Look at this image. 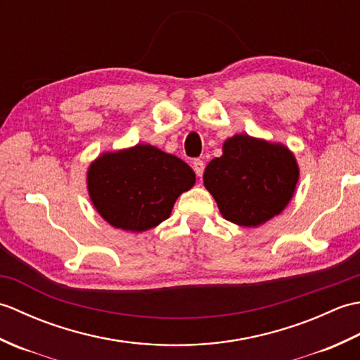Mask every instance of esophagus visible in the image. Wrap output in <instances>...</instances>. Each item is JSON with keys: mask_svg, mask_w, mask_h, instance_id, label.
I'll return each mask as SVG.
<instances>
[{"mask_svg": "<svg viewBox=\"0 0 360 360\" xmlns=\"http://www.w3.org/2000/svg\"><path fill=\"white\" fill-rule=\"evenodd\" d=\"M192 165H193V170H195V173H196V176H202V173H204V168H205V164H204V160H201V159H195L193 162H192Z\"/></svg>", "mask_w": 360, "mask_h": 360, "instance_id": "esophagus-1", "label": "esophagus"}]
</instances>
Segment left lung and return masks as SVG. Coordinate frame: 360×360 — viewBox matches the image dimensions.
<instances>
[{"label": "left lung", "instance_id": "8db88e82", "mask_svg": "<svg viewBox=\"0 0 360 360\" xmlns=\"http://www.w3.org/2000/svg\"><path fill=\"white\" fill-rule=\"evenodd\" d=\"M298 178L300 168L286 145L241 133L224 141L223 155L210 160L202 181L224 219L258 227L286 209Z\"/></svg>", "mask_w": 360, "mask_h": 360}]
</instances>
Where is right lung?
<instances>
[{"label":"right lung","instance_id":"1","mask_svg":"<svg viewBox=\"0 0 360 360\" xmlns=\"http://www.w3.org/2000/svg\"><path fill=\"white\" fill-rule=\"evenodd\" d=\"M184 160L148 143L105 151L86 173L89 200L106 223L141 233L172 215L178 196L195 186Z\"/></svg>","mask_w":360,"mask_h":360}]
</instances>
